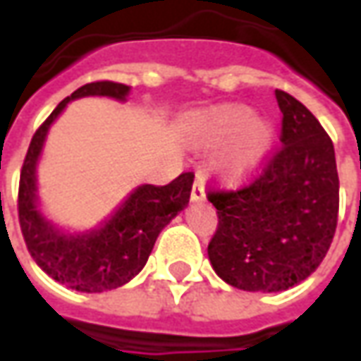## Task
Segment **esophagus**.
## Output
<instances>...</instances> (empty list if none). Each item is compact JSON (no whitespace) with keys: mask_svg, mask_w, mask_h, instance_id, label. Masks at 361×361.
<instances>
[{"mask_svg":"<svg viewBox=\"0 0 361 361\" xmlns=\"http://www.w3.org/2000/svg\"><path fill=\"white\" fill-rule=\"evenodd\" d=\"M204 197H207L204 181L201 178H197L195 183H193V189H191V201H203Z\"/></svg>","mask_w":361,"mask_h":361,"instance_id":"1","label":"esophagus"}]
</instances>
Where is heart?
<instances>
[{"label":"heart","instance_id":"obj_1","mask_svg":"<svg viewBox=\"0 0 361 361\" xmlns=\"http://www.w3.org/2000/svg\"><path fill=\"white\" fill-rule=\"evenodd\" d=\"M197 126L212 141H234L222 158V170L230 176L251 172L267 157L274 139L271 121L253 118L247 106H222L203 114Z\"/></svg>","mask_w":361,"mask_h":361}]
</instances>
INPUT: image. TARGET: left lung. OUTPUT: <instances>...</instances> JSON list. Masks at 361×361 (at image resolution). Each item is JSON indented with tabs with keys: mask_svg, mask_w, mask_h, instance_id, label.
<instances>
[{
	"mask_svg": "<svg viewBox=\"0 0 361 361\" xmlns=\"http://www.w3.org/2000/svg\"><path fill=\"white\" fill-rule=\"evenodd\" d=\"M282 111V147L255 180L212 189L219 228L209 243L214 272L247 292H282L315 272L338 219L334 147L300 100L274 90Z\"/></svg>",
	"mask_w": 361,
	"mask_h": 361,
	"instance_id": "left-lung-1",
	"label": "left lung"
}]
</instances>
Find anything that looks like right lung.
Listing matches in <instances>:
<instances>
[{
  "label": "right lung",
  "instance_id": "right-lung-1",
  "mask_svg": "<svg viewBox=\"0 0 361 361\" xmlns=\"http://www.w3.org/2000/svg\"><path fill=\"white\" fill-rule=\"evenodd\" d=\"M129 92L131 87L111 81L89 82L75 90L38 127L20 170L19 222L28 251L46 274L77 292L98 294L135 279L147 265L160 232L188 207L191 195L193 173L185 172L162 188L150 183L135 188L108 219L85 232H69L44 214L36 168L51 123L77 98L108 96L126 102Z\"/></svg>",
  "mask_w": 361,
  "mask_h": 361
}]
</instances>
